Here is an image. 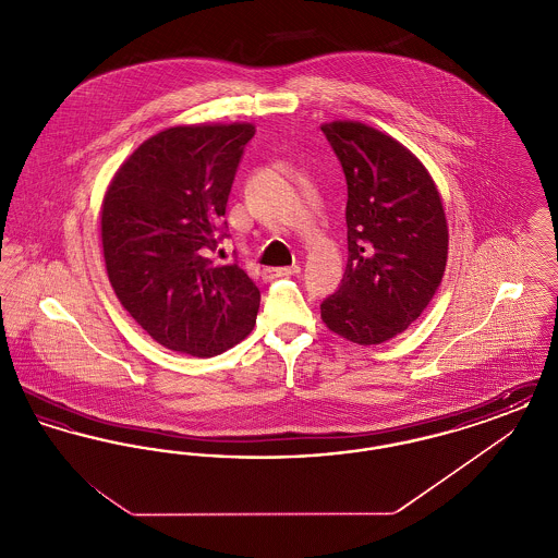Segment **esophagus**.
<instances>
[{
    "label": "esophagus",
    "instance_id": "1",
    "mask_svg": "<svg viewBox=\"0 0 558 558\" xmlns=\"http://www.w3.org/2000/svg\"><path fill=\"white\" fill-rule=\"evenodd\" d=\"M301 271V267L291 266V267H267L264 269V278L266 280H274V278H280V276H294V274H299Z\"/></svg>",
    "mask_w": 558,
    "mask_h": 558
}]
</instances>
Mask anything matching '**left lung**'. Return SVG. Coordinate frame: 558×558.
I'll use <instances>...</instances> for the list:
<instances>
[{"label":"left lung","mask_w":558,"mask_h":558,"mask_svg":"<svg viewBox=\"0 0 558 558\" xmlns=\"http://www.w3.org/2000/svg\"><path fill=\"white\" fill-rule=\"evenodd\" d=\"M322 132L347 180L345 276L319 305L322 322L357 345H378L425 312L448 262V219L421 159L360 121Z\"/></svg>","instance_id":"left-lung-1"}]
</instances>
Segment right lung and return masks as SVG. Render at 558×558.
Wrapping results in <instances>:
<instances>
[{"label": "right lung", "instance_id": "1", "mask_svg": "<svg viewBox=\"0 0 558 558\" xmlns=\"http://www.w3.org/2000/svg\"><path fill=\"white\" fill-rule=\"evenodd\" d=\"M253 123L175 125L142 142L102 201L100 239L110 287L159 345L213 357L255 326L259 289L207 251L226 215Z\"/></svg>", "mask_w": 558, "mask_h": 558}]
</instances>
